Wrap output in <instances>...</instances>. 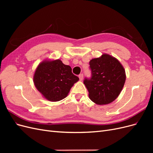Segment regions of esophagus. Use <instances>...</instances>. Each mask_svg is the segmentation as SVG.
<instances>
[{"mask_svg": "<svg viewBox=\"0 0 153 153\" xmlns=\"http://www.w3.org/2000/svg\"><path fill=\"white\" fill-rule=\"evenodd\" d=\"M78 77L80 78V80L82 81L83 80V78H84V75H83V74H80V75H79V76H78Z\"/></svg>", "mask_w": 153, "mask_h": 153, "instance_id": "obj_1", "label": "esophagus"}]
</instances>
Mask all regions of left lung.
Instances as JSON below:
<instances>
[{"label": "left lung", "mask_w": 153, "mask_h": 153, "mask_svg": "<svg viewBox=\"0 0 153 153\" xmlns=\"http://www.w3.org/2000/svg\"><path fill=\"white\" fill-rule=\"evenodd\" d=\"M91 79L84 81L89 97L97 105H107L116 99L124 87L126 73L121 63L107 53L91 59Z\"/></svg>", "instance_id": "1"}]
</instances>
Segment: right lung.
Instances as JSON below:
<instances>
[{
    "label": "right lung",
    "instance_id": "obj_1",
    "mask_svg": "<svg viewBox=\"0 0 153 153\" xmlns=\"http://www.w3.org/2000/svg\"><path fill=\"white\" fill-rule=\"evenodd\" d=\"M71 71V68L64 64L60 59L44 60L36 69L33 76L34 85L46 100H62L79 80Z\"/></svg>",
    "mask_w": 153,
    "mask_h": 153
}]
</instances>
